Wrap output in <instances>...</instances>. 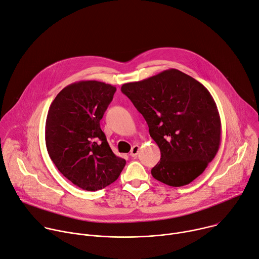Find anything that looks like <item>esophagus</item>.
<instances>
[{
  "label": "esophagus",
  "mask_w": 259,
  "mask_h": 259,
  "mask_svg": "<svg viewBox=\"0 0 259 259\" xmlns=\"http://www.w3.org/2000/svg\"><path fill=\"white\" fill-rule=\"evenodd\" d=\"M139 150H140V146H138V145H135V146H133L132 147V150H131V156H133V157H135V156H137V154L139 153Z\"/></svg>",
  "instance_id": "obj_1"
}]
</instances>
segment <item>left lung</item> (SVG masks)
Wrapping results in <instances>:
<instances>
[{"label": "left lung", "instance_id": "obj_1", "mask_svg": "<svg viewBox=\"0 0 259 259\" xmlns=\"http://www.w3.org/2000/svg\"><path fill=\"white\" fill-rule=\"evenodd\" d=\"M121 92L145 118L160 149L151 169L156 180L174 187L189 184L213 160L221 141V121L205 86L185 73L169 69Z\"/></svg>", "mask_w": 259, "mask_h": 259}]
</instances>
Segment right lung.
I'll return each mask as SVG.
<instances>
[{"mask_svg":"<svg viewBox=\"0 0 259 259\" xmlns=\"http://www.w3.org/2000/svg\"><path fill=\"white\" fill-rule=\"evenodd\" d=\"M116 88L96 80L72 83L51 103L45 125L48 154L78 187L96 191L116 181L125 159L111 150L100 121Z\"/></svg>","mask_w":259,"mask_h":259,"instance_id":"obj_1","label":"right lung"}]
</instances>
